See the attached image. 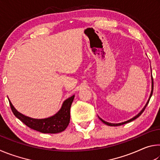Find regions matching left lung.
<instances>
[{"instance_id": "obj_1", "label": "left lung", "mask_w": 160, "mask_h": 160, "mask_svg": "<svg viewBox=\"0 0 160 160\" xmlns=\"http://www.w3.org/2000/svg\"><path fill=\"white\" fill-rule=\"evenodd\" d=\"M152 92H153V79H152V90H151V93H150V97H149V99H148V100L147 103H146V104L145 105V107L142 108V109L141 111H140V112L138 113V114H137L136 116H135L134 117H132V118L129 119V120H128V121H124V122H122V123H109V122H107V121H104V120H103L102 118H100L99 116H98V117H99V118L100 119V120H101V121H102V122L104 123V124H106V125H107V126H118L123 125V124H125V123H128V122H131V121H132L135 120V119H136L138 117H139V116L142 114V113L143 112H144V110L145 109L146 107H147V105L148 104L149 101H150V98H151L152 95Z\"/></svg>"}]
</instances>
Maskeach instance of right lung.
I'll return each mask as SVG.
<instances>
[{"label":"right lung","mask_w":160,"mask_h":160,"mask_svg":"<svg viewBox=\"0 0 160 160\" xmlns=\"http://www.w3.org/2000/svg\"><path fill=\"white\" fill-rule=\"evenodd\" d=\"M75 95L66 99L63 102L61 108L53 116L45 118H33L22 114L16 110L9 100L10 107L14 115L29 128L43 133H58L63 131L70 123V109Z\"/></svg>","instance_id":"obj_1"}]
</instances>
